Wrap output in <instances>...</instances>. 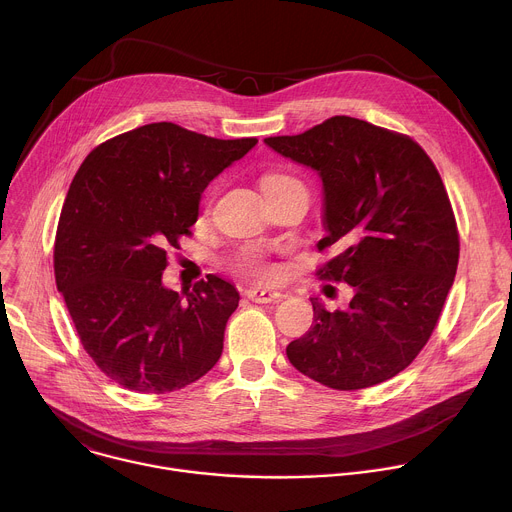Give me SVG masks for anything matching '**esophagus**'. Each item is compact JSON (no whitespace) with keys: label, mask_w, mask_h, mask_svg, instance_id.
<instances>
[{"label":"esophagus","mask_w":512,"mask_h":512,"mask_svg":"<svg viewBox=\"0 0 512 512\" xmlns=\"http://www.w3.org/2000/svg\"><path fill=\"white\" fill-rule=\"evenodd\" d=\"M245 294L255 304H275L283 298V294H279V291L269 289V287H249Z\"/></svg>","instance_id":"1"}]
</instances>
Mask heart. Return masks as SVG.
<instances>
[{
  "mask_svg": "<svg viewBox=\"0 0 512 512\" xmlns=\"http://www.w3.org/2000/svg\"><path fill=\"white\" fill-rule=\"evenodd\" d=\"M287 182H298L294 178L289 176H281V174H271L263 180V190L265 188H271V186H279V184H287ZM237 269L243 271V273H249V275H255V277H261V279H271L275 275V267L269 265L261 255L253 253V251H245L239 255L237 259Z\"/></svg>",
  "mask_w": 512,
  "mask_h": 512,
  "instance_id": "heart-1",
  "label": "heart"
}]
</instances>
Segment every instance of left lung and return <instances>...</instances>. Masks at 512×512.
<instances>
[{
    "label": "left lung",
    "mask_w": 512,
    "mask_h": 512,
    "mask_svg": "<svg viewBox=\"0 0 512 512\" xmlns=\"http://www.w3.org/2000/svg\"><path fill=\"white\" fill-rule=\"evenodd\" d=\"M265 143L320 174L328 235L318 249L338 255L316 273L354 287L346 312L312 298L314 324L287 344L289 362L338 391L399 375L427 344L458 269L440 172L409 135L346 115Z\"/></svg>",
    "instance_id": "obj_1"
}]
</instances>
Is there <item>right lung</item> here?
<instances>
[{"label":"right lung","instance_id":"1","mask_svg":"<svg viewBox=\"0 0 512 512\" xmlns=\"http://www.w3.org/2000/svg\"><path fill=\"white\" fill-rule=\"evenodd\" d=\"M255 143L162 121L103 141L81 164L60 212L54 277L83 348L117 385L178 391L221 358L235 285L208 275L180 296L162 273L208 182Z\"/></svg>","mask_w":512,"mask_h":512}]
</instances>
